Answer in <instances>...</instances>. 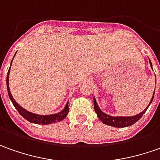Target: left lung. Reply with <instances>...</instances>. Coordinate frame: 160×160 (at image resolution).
I'll list each match as a JSON object with an SVG mask.
<instances>
[{
    "instance_id": "obj_1",
    "label": "left lung",
    "mask_w": 160,
    "mask_h": 160,
    "mask_svg": "<svg viewBox=\"0 0 160 160\" xmlns=\"http://www.w3.org/2000/svg\"><path fill=\"white\" fill-rule=\"evenodd\" d=\"M150 64H151V67L152 68V64L151 61H150ZM154 94H155V91L153 93V96H152L151 102L148 104V106L145 108V110H143L142 112L137 114V115H135V116H130V117H113V116H111V115H108L106 113L102 112V111L100 110V108L98 106L97 101H96V99L94 97L95 112H97V117L99 118V119L102 121L103 124L108 125V126H112V127H114V128H126V127H129V126H132L133 124H135L136 121H138L142 117V115L145 113L148 107L150 106V104L152 102L153 97H154Z\"/></svg>"
}]
</instances>
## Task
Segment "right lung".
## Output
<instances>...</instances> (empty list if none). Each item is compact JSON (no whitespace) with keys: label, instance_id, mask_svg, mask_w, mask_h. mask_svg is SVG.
I'll use <instances>...</instances> for the list:
<instances>
[{"label":"right lung","instance_id":"right-lung-1","mask_svg":"<svg viewBox=\"0 0 160 160\" xmlns=\"http://www.w3.org/2000/svg\"><path fill=\"white\" fill-rule=\"evenodd\" d=\"M15 58V56H14ZM13 61V59H12ZM11 61V63H12ZM10 63V66H11ZM9 70L10 67L8 69V74H7V89H8V94L9 99L11 100V102L13 103V105L15 108L17 109V111L18 112L20 115L25 118L26 120H28L31 123H34V124H42V125H48V124H52V123H56L58 121L63 120V118L67 116V114L69 112V106H68V102H66L65 107L63 108V111H61L60 112L55 113V114H51V115H39L36 113H32L28 112L27 110H25L23 107H21L18 102L15 101V99L12 97L10 90H9V87H8V75H9Z\"/></svg>","mask_w":160,"mask_h":160}]
</instances>
